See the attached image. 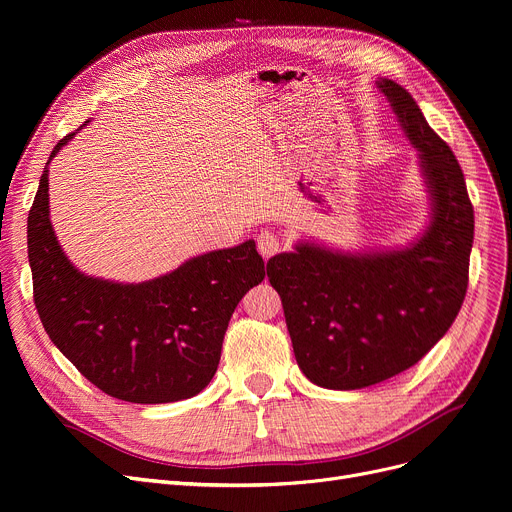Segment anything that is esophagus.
Segmentation results:
<instances>
[{
  "mask_svg": "<svg viewBox=\"0 0 512 512\" xmlns=\"http://www.w3.org/2000/svg\"><path fill=\"white\" fill-rule=\"evenodd\" d=\"M257 249L263 255V259H270L272 255L280 253L282 240L274 232H270V230H261V234L257 236Z\"/></svg>",
  "mask_w": 512,
  "mask_h": 512,
  "instance_id": "esophagus-1",
  "label": "esophagus"
}]
</instances>
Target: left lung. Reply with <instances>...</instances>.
Returning a JSON list of instances; mask_svg holds the SVG:
<instances>
[{
    "mask_svg": "<svg viewBox=\"0 0 512 512\" xmlns=\"http://www.w3.org/2000/svg\"><path fill=\"white\" fill-rule=\"evenodd\" d=\"M417 149L429 201L425 230L407 247L340 251L299 240L267 261L294 357L307 380L359 390L421 361L461 311L473 247V205L450 147L407 89L375 80Z\"/></svg>",
    "mask_w": 512,
    "mask_h": 512,
    "instance_id": "obj_1",
    "label": "left lung"
}]
</instances>
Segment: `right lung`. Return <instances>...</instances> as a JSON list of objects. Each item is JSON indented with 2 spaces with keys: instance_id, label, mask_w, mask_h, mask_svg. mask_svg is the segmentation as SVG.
I'll use <instances>...</instances> for the list:
<instances>
[{
  "instance_id": "1",
  "label": "right lung",
  "mask_w": 512,
  "mask_h": 512,
  "mask_svg": "<svg viewBox=\"0 0 512 512\" xmlns=\"http://www.w3.org/2000/svg\"><path fill=\"white\" fill-rule=\"evenodd\" d=\"M74 134L53 147L49 161ZM49 161L26 238L35 307L51 342L118 400L161 405L199 394L218 371L238 301L265 278L255 240L191 257L139 284L87 276L66 257L49 220Z\"/></svg>"
}]
</instances>
